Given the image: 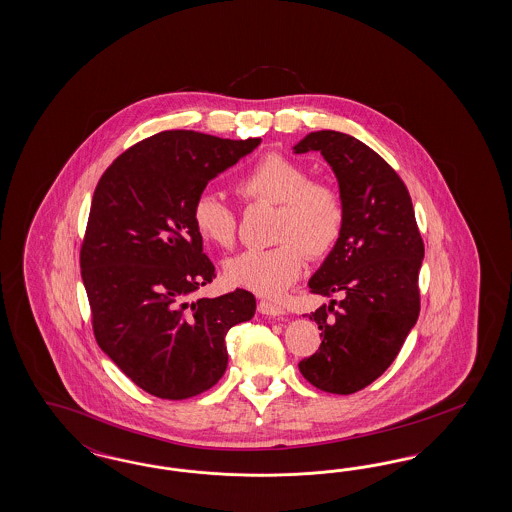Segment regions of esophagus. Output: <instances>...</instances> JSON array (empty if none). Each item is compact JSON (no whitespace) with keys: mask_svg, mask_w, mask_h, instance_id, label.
Returning a JSON list of instances; mask_svg holds the SVG:
<instances>
[{"mask_svg":"<svg viewBox=\"0 0 512 512\" xmlns=\"http://www.w3.org/2000/svg\"><path fill=\"white\" fill-rule=\"evenodd\" d=\"M257 308H259V313L270 315V317H281V315H285V310H283L281 306L274 304V302H268V300H261Z\"/></svg>","mask_w":512,"mask_h":512,"instance_id":"obj_1","label":"esophagus"}]
</instances>
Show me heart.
I'll return each instance as SVG.
<instances>
[{"mask_svg":"<svg viewBox=\"0 0 512 512\" xmlns=\"http://www.w3.org/2000/svg\"><path fill=\"white\" fill-rule=\"evenodd\" d=\"M236 193L251 202L278 204L276 248L248 249L225 263V278L255 295L281 296L302 274L306 253L325 257L340 240L345 202L326 182H310L308 171L293 159L268 154L249 165L236 180ZM193 225L204 240L231 248L236 214L216 193L204 191L193 202Z\"/></svg>","mask_w":512,"mask_h":512,"instance_id":"heart-1","label":"heart"}]
</instances>
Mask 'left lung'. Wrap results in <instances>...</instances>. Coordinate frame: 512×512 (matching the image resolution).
Listing matches in <instances>:
<instances>
[{"label":"left lung","mask_w":512,"mask_h":512,"mask_svg":"<svg viewBox=\"0 0 512 512\" xmlns=\"http://www.w3.org/2000/svg\"><path fill=\"white\" fill-rule=\"evenodd\" d=\"M293 152H321L345 202L340 240L308 281L315 295L343 296L311 313L323 341L298 368L313 387L353 394L387 370L419 319L424 244L407 187L370 146L315 131Z\"/></svg>","instance_id":"obj_1"}]
</instances>
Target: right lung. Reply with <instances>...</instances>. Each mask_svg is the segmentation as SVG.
<instances>
[{"label": "right lung", "mask_w": 512, "mask_h": 512, "mask_svg": "<svg viewBox=\"0 0 512 512\" xmlns=\"http://www.w3.org/2000/svg\"><path fill=\"white\" fill-rule=\"evenodd\" d=\"M259 144L163 131L120 155L95 187L80 251L95 340L157 398L214 387L229 362L227 332L255 315L244 289L191 298L216 270L191 212L208 182Z\"/></svg>", "instance_id": "obj_1"}]
</instances>
